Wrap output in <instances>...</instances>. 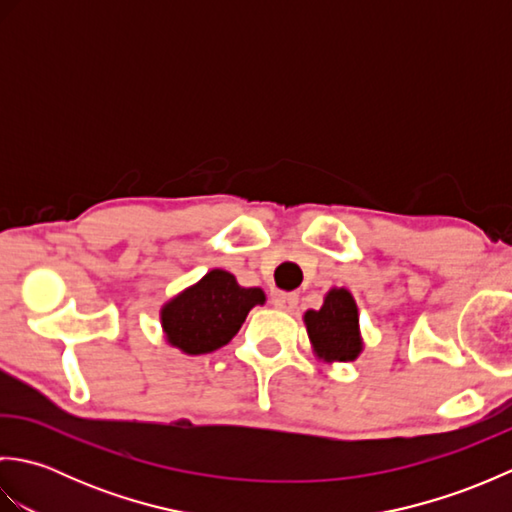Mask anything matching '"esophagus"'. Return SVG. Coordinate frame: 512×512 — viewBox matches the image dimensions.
Here are the masks:
<instances>
[{"label":"esophagus","instance_id":"34e87169","mask_svg":"<svg viewBox=\"0 0 512 512\" xmlns=\"http://www.w3.org/2000/svg\"><path fill=\"white\" fill-rule=\"evenodd\" d=\"M297 303H299V297L295 295V292H277V295H273V306L277 310L295 312Z\"/></svg>","mask_w":512,"mask_h":512}]
</instances>
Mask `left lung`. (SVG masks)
<instances>
[{
	"label": "left lung",
	"mask_w": 512,
	"mask_h": 512,
	"mask_svg": "<svg viewBox=\"0 0 512 512\" xmlns=\"http://www.w3.org/2000/svg\"><path fill=\"white\" fill-rule=\"evenodd\" d=\"M312 354L321 363H352L363 354L361 312L347 288H330L319 310L303 314Z\"/></svg>",
	"instance_id": "obj_1"
}]
</instances>
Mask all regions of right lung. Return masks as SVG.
Here are the masks:
<instances>
[{"label":"right lung","mask_w":512,"mask_h":512,"mask_svg":"<svg viewBox=\"0 0 512 512\" xmlns=\"http://www.w3.org/2000/svg\"><path fill=\"white\" fill-rule=\"evenodd\" d=\"M264 303L266 292L262 288L239 286L228 270L213 268L200 281L162 303V334L182 354H209L231 341L248 312Z\"/></svg>","instance_id":"right-lung-1"}]
</instances>
